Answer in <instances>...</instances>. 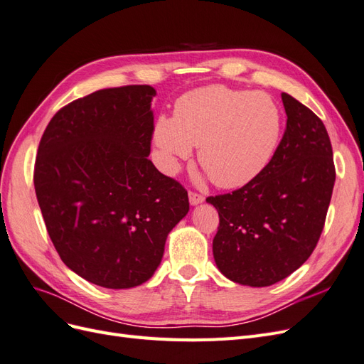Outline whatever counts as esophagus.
I'll return each mask as SVG.
<instances>
[{
  "instance_id": "esophagus-1",
  "label": "esophagus",
  "mask_w": 364,
  "mask_h": 364,
  "mask_svg": "<svg viewBox=\"0 0 364 364\" xmlns=\"http://www.w3.org/2000/svg\"><path fill=\"white\" fill-rule=\"evenodd\" d=\"M188 199H190V203H191V205H199V203H202V202L205 200V197H203L202 194H197V193L190 191Z\"/></svg>"
}]
</instances>
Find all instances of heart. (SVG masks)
<instances>
[{
    "mask_svg": "<svg viewBox=\"0 0 364 364\" xmlns=\"http://www.w3.org/2000/svg\"><path fill=\"white\" fill-rule=\"evenodd\" d=\"M281 138V112L262 92L222 85L183 94L173 118L159 117L153 129L164 171L174 173L199 146V162L220 188L245 186L267 167Z\"/></svg>",
    "mask_w": 364,
    "mask_h": 364,
    "instance_id": "b5f03b06",
    "label": "heart"
}]
</instances>
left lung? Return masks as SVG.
<instances>
[{
    "label": "left lung",
    "mask_w": 364,
    "mask_h": 364,
    "mask_svg": "<svg viewBox=\"0 0 364 364\" xmlns=\"http://www.w3.org/2000/svg\"><path fill=\"white\" fill-rule=\"evenodd\" d=\"M281 97L287 127L267 167L240 190L206 199L220 217L213 241L217 267L250 287L279 282L310 258L336 182L322 119L291 95Z\"/></svg>",
    "instance_id": "left-lung-1"
}]
</instances>
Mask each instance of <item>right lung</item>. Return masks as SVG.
Returning a JSON list of instances; mask_svg holds the SVG:
<instances>
[{
	"label": "right lung",
	"instance_id": "right-lung-1",
	"mask_svg": "<svg viewBox=\"0 0 364 364\" xmlns=\"http://www.w3.org/2000/svg\"><path fill=\"white\" fill-rule=\"evenodd\" d=\"M149 85L95 91L51 118L41 138L35 190L65 266L105 289H132L161 264L188 193L149 159Z\"/></svg>",
	"mask_w": 364,
	"mask_h": 364
}]
</instances>
